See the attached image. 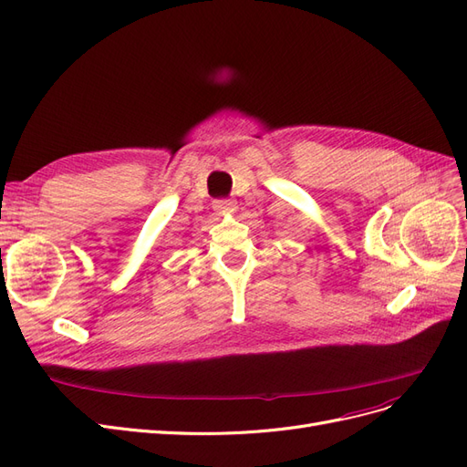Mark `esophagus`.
I'll list each match as a JSON object with an SVG mask.
<instances>
[{"instance_id":"esophagus-1","label":"esophagus","mask_w":467,"mask_h":467,"mask_svg":"<svg viewBox=\"0 0 467 467\" xmlns=\"http://www.w3.org/2000/svg\"><path fill=\"white\" fill-rule=\"evenodd\" d=\"M214 208H216L218 212L232 210V208H234V201H228V199H223V201H216V202H214Z\"/></svg>"}]
</instances>
